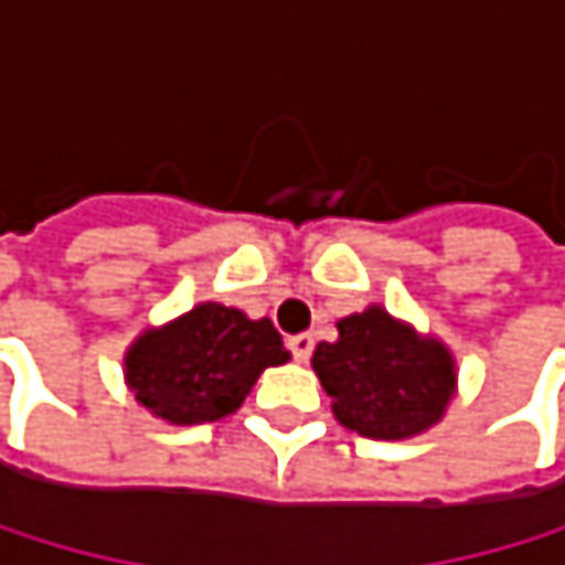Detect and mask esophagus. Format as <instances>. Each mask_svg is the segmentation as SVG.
<instances>
[{
	"label": "esophagus",
	"instance_id": "esophagus-1",
	"mask_svg": "<svg viewBox=\"0 0 565 565\" xmlns=\"http://www.w3.org/2000/svg\"><path fill=\"white\" fill-rule=\"evenodd\" d=\"M288 349H291V355L298 362H308L311 359V349H315V339L311 335H295V339H288Z\"/></svg>",
	"mask_w": 565,
	"mask_h": 565
}]
</instances>
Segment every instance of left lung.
<instances>
[{"instance_id": "obj_1", "label": "left lung", "mask_w": 565, "mask_h": 565, "mask_svg": "<svg viewBox=\"0 0 565 565\" xmlns=\"http://www.w3.org/2000/svg\"><path fill=\"white\" fill-rule=\"evenodd\" d=\"M311 369L332 396L335 420L373 440L424 434L458 386L450 349L380 305L342 318L339 339L315 349Z\"/></svg>"}]
</instances>
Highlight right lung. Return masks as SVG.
Segmentation results:
<instances>
[{
  "label": "right lung",
  "mask_w": 565,
  "mask_h": 565,
  "mask_svg": "<svg viewBox=\"0 0 565 565\" xmlns=\"http://www.w3.org/2000/svg\"><path fill=\"white\" fill-rule=\"evenodd\" d=\"M270 318L203 301L162 329H145L125 352L135 399L175 427L213 424L247 399L267 365L288 362Z\"/></svg>",
  "instance_id": "obj_1"
}]
</instances>
